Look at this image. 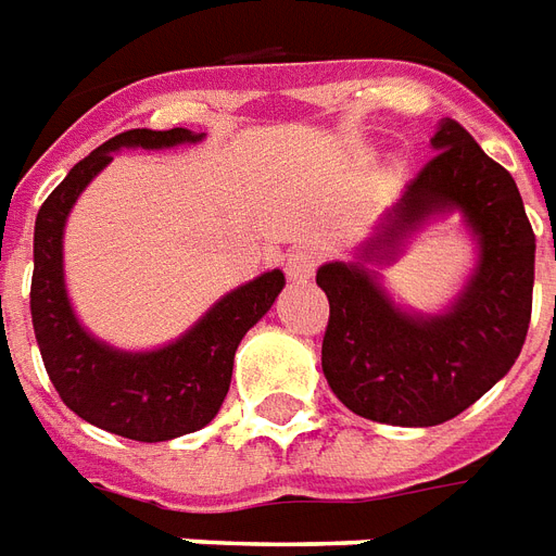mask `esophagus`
<instances>
[{
  "label": "esophagus",
  "instance_id": "34e87169",
  "mask_svg": "<svg viewBox=\"0 0 556 556\" xmlns=\"http://www.w3.org/2000/svg\"><path fill=\"white\" fill-rule=\"evenodd\" d=\"M315 253L313 250H291L289 255H286V274H289V279H294V282H306V279L313 277L315 274Z\"/></svg>",
  "mask_w": 556,
  "mask_h": 556
}]
</instances>
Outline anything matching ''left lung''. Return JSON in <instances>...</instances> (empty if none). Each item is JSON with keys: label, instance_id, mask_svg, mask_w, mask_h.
<instances>
[{"label": "left lung", "instance_id": "8db88e82", "mask_svg": "<svg viewBox=\"0 0 556 556\" xmlns=\"http://www.w3.org/2000/svg\"><path fill=\"white\" fill-rule=\"evenodd\" d=\"M431 148L438 154L387 211L357 262H330L315 274L330 301L321 342L327 384L349 410L390 426H438L485 396L518 361L533 309L536 235L513 175L453 118L438 125ZM453 210L478 238V267L446 314H408L368 262L392 261L422 222Z\"/></svg>", "mask_w": 556, "mask_h": 556}]
</instances>
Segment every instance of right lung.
I'll use <instances>...</instances> for the list:
<instances>
[{"instance_id": "obj_1", "label": "right lung", "mask_w": 556, "mask_h": 556, "mask_svg": "<svg viewBox=\"0 0 556 556\" xmlns=\"http://www.w3.org/2000/svg\"><path fill=\"white\" fill-rule=\"evenodd\" d=\"M199 139L202 134L187 127H142L106 139L67 172L35 219L31 327L47 375L77 417L130 441H172L217 417L229 393L235 351L286 286L282 270H267L219 298L184 337L154 351L113 349L79 325L62 265L65 223L79 193L118 148H172Z\"/></svg>"}]
</instances>
